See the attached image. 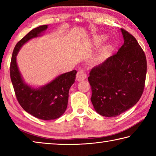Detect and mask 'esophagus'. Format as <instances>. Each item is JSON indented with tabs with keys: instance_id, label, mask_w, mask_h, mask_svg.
Returning a JSON list of instances; mask_svg holds the SVG:
<instances>
[{
	"instance_id": "obj_1",
	"label": "esophagus",
	"mask_w": 156,
	"mask_h": 156,
	"mask_svg": "<svg viewBox=\"0 0 156 156\" xmlns=\"http://www.w3.org/2000/svg\"><path fill=\"white\" fill-rule=\"evenodd\" d=\"M86 78H87V75H86V73L84 72V71L83 70L78 71L77 74H76V80L78 81H81V80H84Z\"/></svg>"
}]
</instances>
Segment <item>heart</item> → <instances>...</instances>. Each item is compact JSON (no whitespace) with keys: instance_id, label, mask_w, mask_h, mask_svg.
<instances>
[{"instance_id":"heart-1","label":"heart","mask_w":156,"mask_h":156,"mask_svg":"<svg viewBox=\"0 0 156 156\" xmlns=\"http://www.w3.org/2000/svg\"><path fill=\"white\" fill-rule=\"evenodd\" d=\"M105 38H106V36L105 35H102V34H100V35H96L93 37V43L96 46L100 45V44L105 40ZM110 48L111 46L109 44H107V45L100 49L98 54L97 56V60H100L103 58L104 56L107 54V53L109 51Z\"/></svg>"}]
</instances>
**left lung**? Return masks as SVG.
I'll use <instances>...</instances> for the list:
<instances>
[{
	"label": "left lung",
	"mask_w": 156,
	"mask_h": 156,
	"mask_svg": "<svg viewBox=\"0 0 156 156\" xmlns=\"http://www.w3.org/2000/svg\"><path fill=\"white\" fill-rule=\"evenodd\" d=\"M124 43L116 54L92 68L88 80L96 112L115 117L133 107L143 93L147 59L136 39L120 29Z\"/></svg>",
	"instance_id": "left-lung-1"
}]
</instances>
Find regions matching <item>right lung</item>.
<instances>
[{
    "instance_id": "add662e5",
    "label": "right lung",
    "mask_w": 156,
    "mask_h": 156,
    "mask_svg": "<svg viewBox=\"0 0 156 156\" xmlns=\"http://www.w3.org/2000/svg\"><path fill=\"white\" fill-rule=\"evenodd\" d=\"M48 25L34 28L16 44L10 64V77L16 96L26 112L38 119L51 120L60 118L67 109L69 91L74 83L77 72L73 70L57 76L40 87L26 84L16 62V56L22 46L30 40L42 36Z\"/></svg>"
}]
</instances>
